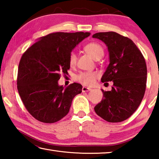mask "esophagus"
<instances>
[{"instance_id": "1", "label": "esophagus", "mask_w": 159, "mask_h": 159, "mask_svg": "<svg viewBox=\"0 0 159 159\" xmlns=\"http://www.w3.org/2000/svg\"><path fill=\"white\" fill-rule=\"evenodd\" d=\"M91 90V88H87V87H83L82 88V92H88V91Z\"/></svg>"}]
</instances>
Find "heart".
<instances>
[{
  "label": "heart",
  "mask_w": 159,
  "mask_h": 159,
  "mask_svg": "<svg viewBox=\"0 0 159 159\" xmlns=\"http://www.w3.org/2000/svg\"><path fill=\"white\" fill-rule=\"evenodd\" d=\"M86 53L90 55L94 60H98L104 55V48L97 42H90L86 44L83 48ZM77 62V57L74 52H71L69 57V64L70 66H74ZM98 74L96 72H80L76 75L75 80L85 85H91L98 79Z\"/></svg>",
  "instance_id": "b5f03b06"
}]
</instances>
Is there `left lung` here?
<instances>
[{
  "mask_svg": "<svg viewBox=\"0 0 159 159\" xmlns=\"http://www.w3.org/2000/svg\"><path fill=\"white\" fill-rule=\"evenodd\" d=\"M93 38L108 47L110 63L102 82L113 81L111 91L95 107L99 116L110 123L123 121L133 114L144 98L147 84V65L141 51L128 37L114 31L99 32Z\"/></svg>",
  "mask_w": 159,
  "mask_h": 159,
  "instance_id": "1",
  "label": "left lung"
}]
</instances>
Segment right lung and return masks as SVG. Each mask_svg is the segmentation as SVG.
I'll return each mask as SVG.
<instances>
[{
  "mask_svg": "<svg viewBox=\"0 0 159 159\" xmlns=\"http://www.w3.org/2000/svg\"><path fill=\"white\" fill-rule=\"evenodd\" d=\"M88 32H56L43 36L21 56L17 78V90L32 116L45 123L57 122L69 111L75 96L82 92L77 83L66 89L58 85L61 74L70 68L71 50Z\"/></svg>",
  "mask_w": 159,
  "mask_h": 159,
  "instance_id": "right-lung-1",
  "label": "right lung"
}]
</instances>
